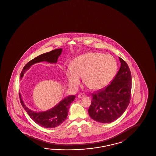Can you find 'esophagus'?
<instances>
[{"label": "esophagus", "mask_w": 156, "mask_h": 156, "mask_svg": "<svg viewBox=\"0 0 156 156\" xmlns=\"http://www.w3.org/2000/svg\"><path fill=\"white\" fill-rule=\"evenodd\" d=\"M86 96L85 94H78V98H81L85 97Z\"/></svg>", "instance_id": "obj_1"}]
</instances>
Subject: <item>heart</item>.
<instances>
[{"label":"heart","instance_id":"1","mask_svg":"<svg viewBox=\"0 0 156 156\" xmlns=\"http://www.w3.org/2000/svg\"><path fill=\"white\" fill-rule=\"evenodd\" d=\"M116 70L117 63L112 56L90 52L76 57L65 74L70 87L76 88L82 78L83 83L90 89L96 90L109 84Z\"/></svg>","mask_w":156,"mask_h":156}]
</instances>
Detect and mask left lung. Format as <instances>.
<instances>
[{
  "label": "left lung",
  "mask_w": 156,
  "mask_h": 156,
  "mask_svg": "<svg viewBox=\"0 0 156 156\" xmlns=\"http://www.w3.org/2000/svg\"><path fill=\"white\" fill-rule=\"evenodd\" d=\"M120 67L110 85L92 94L88 113L92 119L102 123L114 122L123 115L130 101L131 74L126 62L119 57Z\"/></svg>",
  "instance_id": "obj_1"
}]
</instances>
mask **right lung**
<instances>
[{
	"label": "right lung",
	"mask_w": 156,
	"mask_h": 156,
	"mask_svg": "<svg viewBox=\"0 0 156 156\" xmlns=\"http://www.w3.org/2000/svg\"><path fill=\"white\" fill-rule=\"evenodd\" d=\"M62 52V48L56 49L48 52L41 54L32 59L23 67L20 75L21 80L24 75V73L29 69L32 65L36 63L41 62H47L51 64H56ZM19 95L22 105L30 118L39 126L47 129L56 127L65 121L68 115L70 104L75 98L74 95H70L64 98L58 104L49 110L42 112H34L27 107L25 104L20 93Z\"/></svg>",
	"instance_id": "add662e5"
}]
</instances>
